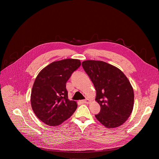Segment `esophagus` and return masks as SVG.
Wrapping results in <instances>:
<instances>
[{"mask_svg": "<svg viewBox=\"0 0 159 159\" xmlns=\"http://www.w3.org/2000/svg\"><path fill=\"white\" fill-rule=\"evenodd\" d=\"M82 103L83 104H89L90 102V100L89 99H85V100H82L81 101Z\"/></svg>", "mask_w": 159, "mask_h": 159, "instance_id": "esophagus-1", "label": "esophagus"}]
</instances>
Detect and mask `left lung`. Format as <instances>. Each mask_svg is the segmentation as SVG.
<instances>
[{
  "label": "left lung",
  "instance_id": "1",
  "mask_svg": "<svg viewBox=\"0 0 159 159\" xmlns=\"http://www.w3.org/2000/svg\"><path fill=\"white\" fill-rule=\"evenodd\" d=\"M82 67L96 91L95 100L101 106L96 119L107 128L122 125L131 115L134 105L133 89L118 68L99 60H85Z\"/></svg>",
  "mask_w": 159,
  "mask_h": 159
}]
</instances>
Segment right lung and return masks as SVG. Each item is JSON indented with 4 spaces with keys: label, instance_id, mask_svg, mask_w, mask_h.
I'll use <instances>...</instances> for the list:
<instances>
[{
    "label": "right lung",
    "instance_id": "1",
    "mask_svg": "<svg viewBox=\"0 0 159 159\" xmlns=\"http://www.w3.org/2000/svg\"><path fill=\"white\" fill-rule=\"evenodd\" d=\"M78 59L67 58L51 63L37 75L31 90V104L39 120L55 126L69 119L77 107L68 99L66 83L80 66Z\"/></svg>",
    "mask_w": 159,
    "mask_h": 159
}]
</instances>
